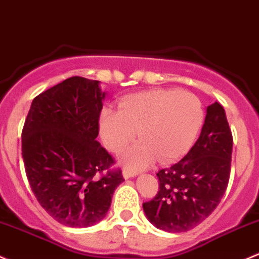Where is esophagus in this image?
I'll return each mask as SVG.
<instances>
[{
    "label": "esophagus",
    "mask_w": 259,
    "mask_h": 259,
    "mask_svg": "<svg viewBox=\"0 0 259 259\" xmlns=\"http://www.w3.org/2000/svg\"><path fill=\"white\" fill-rule=\"evenodd\" d=\"M137 175H138V174L135 172V171L129 170V168H124V170H122V176H124V179L134 178V176H137Z\"/></svg>",
    "instance_id": "34e87169"
}]
</instances>
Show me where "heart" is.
<instances>
[{
  "label": "heart",
  "instance_id": "heart-1",
  "mask_svg": "<svg viewBox=\"0 0 259 259\" xmlns=\"http://www.w3.org/2000/svg\"><path fill=\"white\" fill-rule=\"evenodd\" d=\"M203 109L200 99L179 89H152L130 94L119 103V110L104 108L99 132L111 152L121 151L135 137L140 141L120 155L132 168H144L157 157L171 162L184 156L200 132Z\"/></svg>",
  "mask_w": 259,
  "mask_h": 259
}]
</instances>
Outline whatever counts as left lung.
I'll list each match as a JSON object with an SVG mask.
<instances>
[{"instance_id":"8db88e82","label":"left lung","mask_w":259,"mask_h":259,"mask_svg":"<svg viewBox=\"0 0 259 259\" xmlns=\"http://www.w3.org/2000/svg\"><path fill=\"white\" fill-rule=\"evenodd\" d=\"M233 139L225 109L214 102L206 110L200 138L186 156L162 168L159 191L144 212L152 225L166 232H186L205 221L219 206L231 172Z\"/></svg>"}]
</instances>
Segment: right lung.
Masks as SVG:
<instances>
[{"mask_svg":"<svg viewBox=\"0 0 259 259\" xmlns=\"http://www.w3.org/2000/svg\"><path fill=\"white\" fill-rule=\"evenodd\" d=\"M104 98L99 80L68 78L34 98L22 130L29 186L39 205L68 227L102 221L124 181L97 141Z\"/></svg>","mask_w":259,"mask_h":259,"instance_id":"right-lung-1","label":"right lung"}]
</instances>
